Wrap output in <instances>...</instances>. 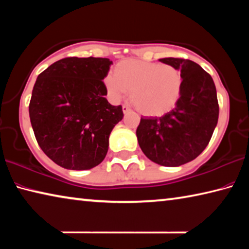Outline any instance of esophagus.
Here are the masks:
<instances>
[{
    "instance_id": "34e87169",
    "label": "esophagus",
    "mask_w": 249,
    "mask_h": 249,
    "mask_svg": "<svg viewBox=\"0 0 249 249\" xmlns=\"http://www.w3.org/2000/svg\"><path fill=\"white\" fill-rule=\"evenodd\" d=\"M122 108H123L124 114H126V113H128L130 111V108L127 107V105H123V107H122Z\"/></svg>"
}]
</instances>
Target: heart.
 I'll return each instance as SVG.
<instances>
[{
	"instance_id": "heart-1",
	"label": "heart",
	"mask_w": 249,
	"mask_h": 249,
	"mask_svg": "<svg viewBox=\"0 0 249 249\" xmlns=\"http://www.w3.org/2000/svg\"><path fill=\"white\" fill-rule=\"evenodd\" d=\"M104 84L113 100H120L130 90V101L138 112L160 116L178 103L183 78L172 65L126 59L116 65L114 73L104 78Z\"/></svg>"
}]
</instances>
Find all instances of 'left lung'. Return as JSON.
Returning <instances> with one entry per match:
<instances>
[{"label": "left lung", "mask_w": 249, "mask_h": 249, "mask_svg": "<svg viewBox=\"0 0 249 249\" xmlns=\"http://www.w3.org/2000/svg\"><path fill=\"white\" fill-rule=\"evenodd\" d=\"M178 68L182 93L172 111L161 117H142L136 129L140 147L151 161L177 167L196 159L211 141L218 120L215 84L211 75L189 59L162 58Z\"/></svg>", "instance_id": "1"}]
</instances>
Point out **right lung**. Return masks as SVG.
Instances as JSON below:
<instances>
[{
	"mask_svg": "<svg viewBox=\"0 0 249 249\" xmlns=\"http://www.w3.org/2000/svg\"><path fill=\"white\" fill-rule=\"evenodd\" d=\"M107 58L67 57L37 78L29 119L41 150L62 168L91 169L103 161L108 136L123 119L121 105L109 104L103 79Z\"/></svg>",
	"mask_w": 249,
	"mask_h": 249,
	"instance_id": "obj_1",
	"label": "right lung"
}]
</instances>
